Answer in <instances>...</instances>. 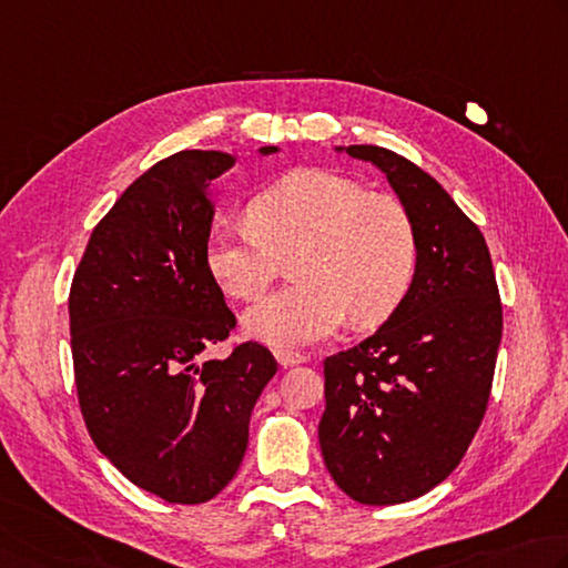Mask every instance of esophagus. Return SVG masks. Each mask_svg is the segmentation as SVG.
I'll return each instance as SVG.
<instances>
[{"instance_id":"34e87169","label":"esophagus","mask_w":568,"mask_h":568,"mask_svg":"<svg viewBox=\"0 0 568 568\" xmlns=\"http://www.w3.org/2000/svg\"><path fill=\"white\" fill-rule=\"evenodd\" d=\"M275 359L277 364L287 369V366H297V364H305L307 357L303 352H293V349H275Z\"/></svg>"}]
</instances>
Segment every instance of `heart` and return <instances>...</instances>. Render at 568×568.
I'll use <instances>...</instances> for the list:
<instances>
[{"instance_id":"obj_1","label":"heart","mask_w":568,"mask_h":568,"mask_svg":"<svg viewBox=\"0 0 568 568\" xmlns=\"http://www.w3.org/2000/svg\"><path fill=\"white\" fill-rule=\"evenodd\" d=\"M251 224L209 233L206 271L226 295L255 300L295 253L297 285L265 297L243 317L253 339L300 347L344 325H376L404 303L418 271V233L388 194L329 170H295L248 206Z\"/></svg>"}]
</instances>
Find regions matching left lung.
Segmentation results:
<instances>
[{"instance_id":"left-lung-1","label":"left lung","mask_w":568,"mask_h":568,"mask_svg":"<svg viewBox=\"0 0 568 568\" xmlns=\"http://www.w3.org/2000/svg\"><path fill=\"white\" fill-rule=\"evenodd\" d=\"M408 209L418 271L404 303L357 347L325 359L320 448L332 480L362 505H398L458 468L490 398L503 303L480 229L410 160L349 144Z\"/></svg>"}]
</instances>
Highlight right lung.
Segmentation results:
<instances>
[{
  "label": "right lung",
  "mask_w": 568,
  "mask_h": 568,
  "mask_svg": "<svg viewBox=\"0 0 568 568\" xmlns=\"http://www.w3.org/2000/svg\"><path fill=\"white\" fill-rule=\"evenodd\" d=\"M233 162L184 150L150 166L93 229L69 295L88 433L130 483L176 505L209 503L233 480L277 372L258 342L202 362L236 327L204 261L209 184Z\"/></svg>",
  "instance_id": "obj_1"
}]
</instances>
